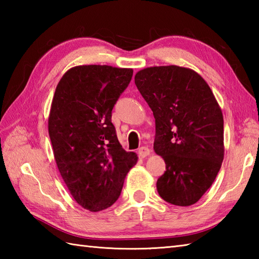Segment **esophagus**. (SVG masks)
Masks as SVG:
<instances>
[{"label": "esophagus", "mask_w": 259, "mask_h": 259, "mask_svg": "<svg viewBox=\"0 0 259 259\" xmlns=\"http://www.w3.org/2000/svg\"><path fill=\"white\" fill-rule=\"evenodd\" d=\"M150 152H151V150L148 147H141V148H139V150H138V155L141 158H146L147 156L150 155Z\"/></svg>", "instance_id": "34e87169"}]
</instances>
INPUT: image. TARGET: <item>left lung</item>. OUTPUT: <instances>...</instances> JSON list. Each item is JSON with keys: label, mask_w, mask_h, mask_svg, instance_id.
Wrapping results in <instances>:
<instances>
[{"label": "left lung", "mask_w": 259, "mask_h": 259, "mask_svg": "<svg viewBox=\"0 0 259 259\" xmlns=\"http://www.w3.org/2000/svg\"><path fill=\"white\" fill-rule=\"evenodd\" d=\"M135 83L156 119L153 149L166 162L158 194L176 206L194 205L224 160L222 109L207 82L188 68H146L136 73Z\"/></svg>", "instance_id": "left-lung-1"}]
</instances>
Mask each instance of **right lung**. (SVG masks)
Returning <instances> with one entry per match:
<instances>
[{
  "label": "right lung",
  "instance_id": "obj_1",
  "mask_svg": "<svg viewBox=\"0 0 259 259\" xmlns=\"http://www.w3.org/2000/svg\"><path fill=\"white\" fill-rule=\"evenodd\" d=\"M133 69L78 65L59 81L49 115L53 155L70 194L90 211L118 200L126 174L138 161L125 151L111 122L112 109Z\"/></svg>",
  "mask_w": 259,
  "mask_h": 259
}]
</instances>
